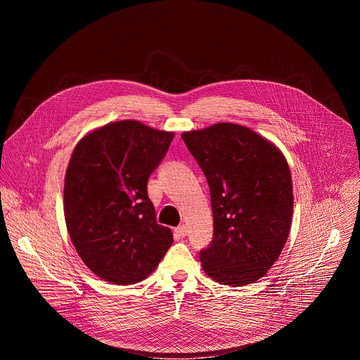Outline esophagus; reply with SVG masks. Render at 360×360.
Wrapping results in <instances>:
<instances>
[{"mask_svg": "<svg viewBox=\"0 0 360 360\" xmlns=\"http://www.w3.org/2000/svg\"><path fill=\"white\" fill-rule=\"evenodd\" d=\"M175 233H176L178 236H181V238H185L186 233H188V229H186L185 225H179V226L175 229Z\"/></svg>", "mask_w": 360, "mask_h": 360, "instance_id": "esophagus-1", "label": "esophagus"}]
</instances>
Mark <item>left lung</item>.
Masks as SVG:
<instances>
[{
  "instance_id": "1",
  "label": "left lung",
  "mask_w": 360,
  "mask_h": 360,
  "mask_svg": "<svg viewBox=\"0 0 360 360\" xmlns=\"http://www.w3.org/2000/svg\"><path fill=\"white\" fill-rule=\"evenodd\" d=\"M211 191L214 239L202 268L222 285H246L276 262L289 236L293 193L282 152L246 127L221 122L184 132Z\"/></svg>"
}]
</instances>
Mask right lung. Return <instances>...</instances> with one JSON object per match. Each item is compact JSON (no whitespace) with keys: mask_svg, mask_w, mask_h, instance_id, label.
I'll list each match as a JSON object with an SVG mask.
<instances>
[{"mask_svg":"<svg viewBox=\"0 0 360 360\" xmlns=\"http://www.w3.org/2000/svg\"><path fill=\"white\" fill-rule=\"evenodd\" d=\"M174 132L127 120L85 135L65 174L64 214L82 262L101 279L131 285L150 275L174 238L158 225L148 178Z\"/></svg>","mask_w":360,"mask_h":360,"instance_id":"add662e5","label":"right lung"}]
</instances>
